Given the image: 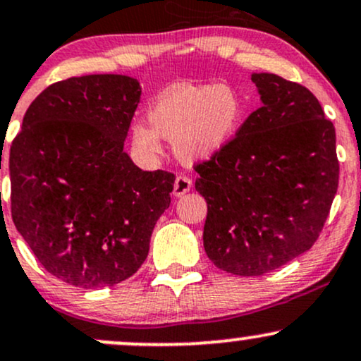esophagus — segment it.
Returning <instances> with one entry per match:
<instances>
[{
  "instance_id": "34e87169",
  "label": "esophagus",
  "mask_w": 361,
  "mask_h": 361,
  "mask_svg": "<svg viewBox=\"0 0 361 361\" xmlns=\"http://www.w3.org/2000/svg\"><path fill=\"white\" fill-rule=\"evenodd\" d=\"M190 188H192V180H190L188 176H185V174H180V176H176V180H174L173 195L183 197L185 193L190 192Z\"/></svg>"
}]
</instances>
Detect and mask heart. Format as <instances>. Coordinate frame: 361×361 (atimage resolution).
Segmentation results:
<instances>
[{
	"instance_id": "1",
	"label": "heart",
	"mask_w": 361,
	"mask_h": 361,
	"mask_svg": "<svg viewBox=\"0 0 361 361\" xmlns=\"http://www.w3.org/2000/svg\"><path fill=\"white\" fill-rule=\"evenodd\" d=\"M240 116V99L228 87L180 84L166 90L149 111L150 126H133V142L144 152L157 154L161 137L173 142L178 159L192 164L223 149Z\"/></svg>"
}]
</instances>
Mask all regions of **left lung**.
<instances>
[{
	"label": "left lung",
	"instance_id": "left-lung-1",
	"mask_svg": "<svg viewBox=\"0 0 361 361\" xmlns=\"http://www.w3.org/2000/svg\"><path fill=\"white\" fill-rule=\"evenodd\" d=\"M260 108L195 166L207 202L204 248L236 276L279 269L319 238L338 192L336 130L307 87L253 73Z\"/></svg>",
	"mask_w": 361,
	"mask_h": 361
}]
</instances>
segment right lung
I'll return each instance as SVG.
<instances>
[{"label": "right lung", "instance_id": "obj_1", "mask_svg": "<svg viewBox=\"0 0 361 361\" xmlns=\"http://www.w3.org/2000/svg\"><path fill=\"white\" fill-rule=\"evenodd\" d=\"M140 94L126 75L56 82L34 99L11 144L13 223L42 267L73 286L135 274L171 204L174 174L142 171L123 150Z\"/></svg>", "mask_w": 361, "mask_h": 361}]
</instances>
